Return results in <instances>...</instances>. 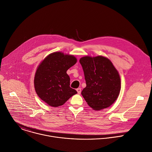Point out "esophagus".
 <instances>
[{
    "label": "esophagus",
    "instance_id": "esophagus-1",
    "mask_svg": "<svg viewBox=\"0 0 152 152\" xmlns=\"http://www.w3.org/2000/svg\"><path fill=\"white\" fill-rule=\"evenodd\" d=\"M77 92H78V94H80L81 92V88H77Z\"/></svg>",
    "mask_w": 152,
    "mask_h": 152
}]
</instances>
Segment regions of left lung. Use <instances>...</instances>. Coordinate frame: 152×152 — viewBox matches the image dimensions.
Returning <instances> with one entry per match:
<instances>
[{
  "mask_svg": "<svg viewBox=\"0 0 152 152\" xmlns=\"http://www.w3.org/2000/svg\"><path fill=\"white\" fill-rule=\"evenodd\" d=\"M84 74L86 87L81 95L87 104L95 110L112 105L118 98L120 78L110 60L103 56H85L80 59Z\"/></svg>",
  "mask_w": 152,
  "mask_h": 152,
  "instance_id": "left-lung-1",
  "label": "left lung"
}]
</instances>
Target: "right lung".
<instances>
[{
	"instance_id": "1",
	"label": "right lung",
	"mask_w": 152,
	"mask_h": 152,
	"mask_svg": "<svg viewBox=\"0 0 152 152\" xmlns=\"http://www.w3.org/2000/svg\"><path fill=\"white\" fill-rule=\"evenodd\" d=\"M77 62V58L61 52L50 54L38 66L34 80L38 96L50 106L64 105L77 94L70 87V78L66 71Z\"/></svg>"
}]
</instances>
